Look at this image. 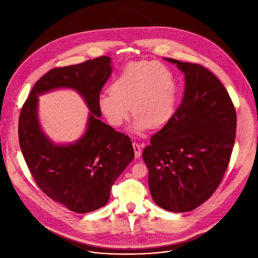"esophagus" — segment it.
Segmentation results:
<instances>
[{"mask_svg":"<svg viewBox=\"0 0 258 258\" xmlns=\"http://www.w3.org/2000/svg\"><path fill=\"white\" fill-rule=\"evenodd\" d=\"M133 147H134V150H135V156L136 158L140 157L141 156V153H142V150L140 148V146L138 143H133Z\"/></svg>","mask_w":258,"mask_h":258,"instance_id":"obj_1","label":"esophagus"}]
</instances>
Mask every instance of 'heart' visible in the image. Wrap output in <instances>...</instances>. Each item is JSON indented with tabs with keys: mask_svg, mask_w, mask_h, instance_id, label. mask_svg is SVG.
<instances>
[{
	"mask_svg": "<svg viewBox=\"0 0 258 258\" xmlns=\"http://www.w3.org/2000/svg\"><path fill=\"white\" fill-rule=\"evenodd\" d=\"M177 81L164 64L137 61L126 64L109 87L100 95L101 112L114 127L120 126L132 113L136 116L135 131L142 133L150 125L166 123L174 113Z\"/></svg>",
	"mask_w": 258,
	"mask_h": 258,
	"instance_id": "1",
	"label": "heart"
}]
</instances>
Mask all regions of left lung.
<instances>
[{
	"label": "left lung",
	"mask_w": 258,
	"mask_h": 258,
	"mask_svg": "<svg viewBox=\"0 0 258 258\" xmlns=\"http://www.w3.org/2000/svg\"><path fill=\"white\" fill-rule=\"evenodd\" d=\"M166 60L185 73V94L142 156L154 202L171 212H188L208 200L223 180L235 143L237 113L226 88L210 70Z\"/></svg>",
	"instance_id": "1"
}]
</instances>
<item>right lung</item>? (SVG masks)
<instances>
[{
    "mask_svg": "<svg viewBox=\"0 0 258 258\" xmlns=\"http://www.w3.org/2000/svg\"><path fill=\"white\" fill-rule=\"evenodd\" d=\"M111 69L110 58L101 56L49 70L33 86L19 115L20 149L35 183L49 198L77 213L104 206L114 181L135 157L130 137L98 118V100ZM57 87L77 89L91 110L86 134L68 146L50 142L36 116L37 95Z\"/></svg>",
    "mask_w": 258,
    "mask_h": 258,
    "instance_id": "obj_1",
    "label": "right lung"
}]
</instances>
